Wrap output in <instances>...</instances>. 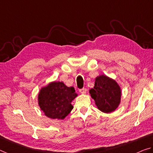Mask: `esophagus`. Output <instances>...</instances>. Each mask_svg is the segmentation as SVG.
<instances>
[{"label":"esophagus","mask_w":153,"mask_h":153,"mask_svg":"<svg viewBox=\"0 0 153 153\" xmlns=\"http://www.w3.org/2000/svg\"><path fill=\"white\" fill-rule=\"evenodd\" d=\"M79 92L81 94H85L87 92V89L86 88H82L81 90H79Z\"/></svg>","instance_id":"esophagus-1"}]
</instances>
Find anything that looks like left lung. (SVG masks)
<instances>
[{
	"instance_id": "8db88e82",
	"label": "left lung",
	"mask_w": 153,
	"mask_h": 153,
	"mask_svg": "<svg viewBox=\"0 0 153 153\" xmlns=\"http://www.w3.org/2000/svg\"><path fill=\"white\" fill-rule=\"evenodd\" d=\"M98 109L104 113H111L116 109L120 102V88L114 80L105 75L98 76L95 85L90 90Z\"/></svg>"
}]
</instances>
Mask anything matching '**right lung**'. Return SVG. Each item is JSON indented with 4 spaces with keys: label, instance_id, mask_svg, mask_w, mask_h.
<instances>
[{
    "label": "right lung",
    "instance_id": "1",
    "mask_svg": "<svg viewBox=\"0 0 153 153\" xmlns=\"http://www.w3.org/2000/svg\"><path fill=\"white\" fill-rule=\"evenodd\" d=\"M76 96L73 87H67L62 82H53L40 90L39 105L47 117L62 120L73 109L71 102Z\"/></svg>",
    "mask_w": 153,
    "mask_h": 153
}]
</instances>
